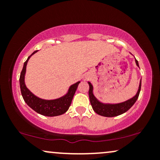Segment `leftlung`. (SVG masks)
Here are the masks:
<instances>
[{"instance_id": "left-lung-1", "label": "left lung", "mask_w": 160, "mask_h": 160, "mask_svg": "<svg viewBox=\"0 0 160 160\" xmlns=\"http://www.w3.org/2000/svg\"><path fill=\"white\" fill-rule=\"evenodd\" d=\"M135 63H136V65L138 67H139L138 62L137 61L136 58H135ZM88 83H89V100H90V103L92 107L93 111H94L96 113H98V115L103 116V117H113L124 113L125 112L128 111L130 108L132 107L133 104L135 103L138 98L139 93H140L141 91V79L140 83H139V87L138 89L136 95H135V96H133L132 98L126 101V102L117 104L103 103V102H100V101L98 100V98L95 96L94 93H93V86L92 85L90 82H88Z\"/></svg>"}]
</instances>
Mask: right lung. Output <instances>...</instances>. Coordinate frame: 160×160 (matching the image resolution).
<instances>
[{
	"label": "right lung",
	"instance_id": "obj_1",
	"mask_svg": "<svg viewBox=\"0 0 160 160\" xmlns=\"http://www.w3.org/2000/svg\"><path fill=\"white\" fill-rule=\"evenodd\" d=\"M37 52L38 50L34 51L31 56L28 57L27 60L24 63L23 68L22 70L21 74H20L19 85L22 98L25 103L29 107L40 114L47 116V117H56V116L63 114L68 110L71 102H72L73 97L75 94V92L78 89V86L80 81L72 84L69 87L68 92L58 98L52 99V100H46V99L40 98L39 97L36 96L28 89L25 85V73H26L28 62L32 56Z\"/></svg>",
	"mask_w": 160,
	"mask_h": 160
}]
</instances>
